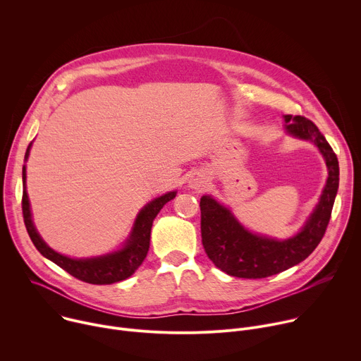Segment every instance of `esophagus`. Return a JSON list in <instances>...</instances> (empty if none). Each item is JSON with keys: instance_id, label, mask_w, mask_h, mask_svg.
I'll return each mask as SVG.
<instances>
[{"instance_id": "obj_1", "label": "esophagus", "mask_w": 361, "mask_h": 361, "mask_svg": "<svg viewBox=\"0 0 361 361\" xmlns=\"http://www.w3.org/2000/svg\"><path fill=\"white\" fill-rule=\"evenodd\" d=\"M205 184H207V181H205L204 177H197V178H194V180L190 181V185H191V188H194V190H202V188L205 187Z\"/></svg>"}]
</instances>
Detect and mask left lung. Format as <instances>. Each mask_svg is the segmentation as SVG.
Returning <instances> with one entry per match:
<instances>
[{
    "label": "left lung",
    "instance_id": "left-lung-1",
    "mask_svg": "<svg viewBox=\"0 0 361 361\" xmlns=\"http://www.w3.org/2000/svg\"><path fill=\"white\" fill-rule=\"evenodd\" d=\"M286 130L294 137L313 141L322 151L329 178L320 201L302 230L288 240H273L247 231L210 195H202L201 238L209 259L221 271L240 279H264L279 274L310 255L326 234L338 188V160L317 126L302 116H284Z\"/></svg>",
    "mask_w": 361,
    "mask_h": 361
}]
</instances>
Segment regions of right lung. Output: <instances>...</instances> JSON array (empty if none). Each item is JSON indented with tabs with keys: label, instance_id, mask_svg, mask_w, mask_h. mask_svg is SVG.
Returning a JSON list of instances; mask_svg holds the SVG:
<instances>
[{
	"label": "right lung",
	"instance_id": "obj_1",
	"mask_svg": "<svg viewBox=\"0 0 361 361\" xmlns=\"http://www.w3.org/2000/svg\"><path fill=\"white\" fill-rule=\"evenodd\" d=\"M30 147L25 152V160L30 156ZM23 217L25 223V228L35 248L47 257L48 260L56 263L59 267L66 270L73 277L90 283V284H113L117 281H123L128 279L144 262L145 255L149 248V234L152 227V220L160 213L163 205L176 197V191L167 192L149 204L141 210L138 214L131 237L127 241V245L117 252L107 254L102 257H95V259H70V257L61 255L51 250L37 233L30 212V202L25 190V166L23 167Z\"/></svg>",
	"mask_w": 361,
	"mask_h": 361
}]
</instances>
